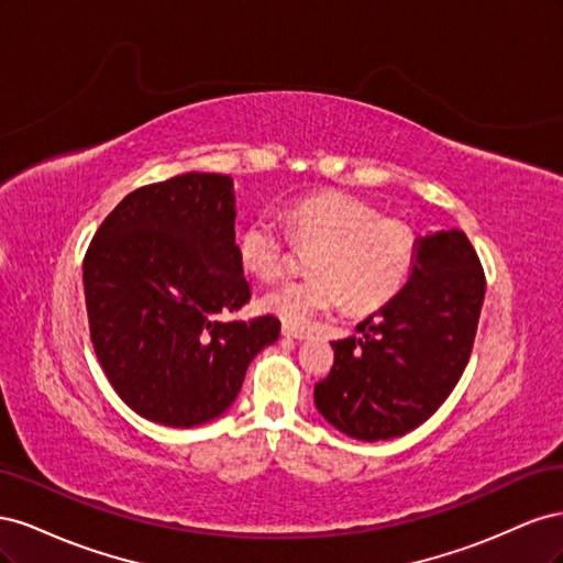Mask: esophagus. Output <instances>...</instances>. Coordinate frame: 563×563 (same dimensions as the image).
I'll use <instances>...</instances> for the list:
<instances>
[{
    "instance_id": "34e87169",
    "label": "esophagus",
    "mask_w": 563,
    "mask_h": 563,
    "mask_svg": "<svg viewBox=\"0 0 563 563\" xmlns=\"http://www.w3.org/2000/svg\"><path fill=\"white\" fill-rule=\"evenodd\" d=\"M282 333H284L286 338H296V340L310 338V331H308V329H298V327H291V323H284V327H282Z\"/></svg>"
}]
</instances>
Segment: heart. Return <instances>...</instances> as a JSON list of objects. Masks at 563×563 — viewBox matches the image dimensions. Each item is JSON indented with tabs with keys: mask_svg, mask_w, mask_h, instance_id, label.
Here are the masks:
<instances>
[{
	"mask_svg": "<svg viewBox=\"0 0 563 563\" xmlns=\"http://www.w3.org/2000/svg\"><path fill=\"white\" fill-rule=\"evenodd\" d=\"M286 230L269 216H255L236 234V255L246 272L272 279L291 261L296 246L312 249L310 275L286 279L261 296L258 305L291 327L335 310H378L411 277L418 242L401 218L380 216L368 201L345 192H314L284 211Z\"/></svg>",
	"mask_w": 563,
	"mask_h": 563,
	"instance_id": "heart-1",
	"label": "heart"
}]
</instances>
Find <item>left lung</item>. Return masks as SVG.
Returning a JSON list of instances; mask_svg holds the SVG:
<instances>
[{
  "label": "left lung",
  "instance_id": "obj_1",
  "mask_svg": "<svg viewBox=\"0 0 563 563\" xmlns=\"http://www.w3.org/2000/svg\"><path fill=\"white\" fill-rule=\"evenodd\" d=\"M484 291V267L465 232L420 236L401 291L356 327L360 338L331 343L333 366L314 385L319 413L362 441L416 430L463 376Z\"/></svg>",
  "mask_w": 563,
  "mask_h": 563
}]
</instances>
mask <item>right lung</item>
<instances>
[{"label": "right lung", "mask_w": 563, "mask_h": 563, "mask_svg": "<svg viewBox=\"0 0 563 563\" xmlns=\"http://www.w3.org/2000/svg\"><path fill=\"white\" fill-rule=\"evenodd\" d=\"M232 180L183 174L126 195L84 255L91 343L135 413L195 428L225 413L279 319H225L251 286L236 255Z\"/></svg>", "instance_id": "add662e5"}]
</instances>
